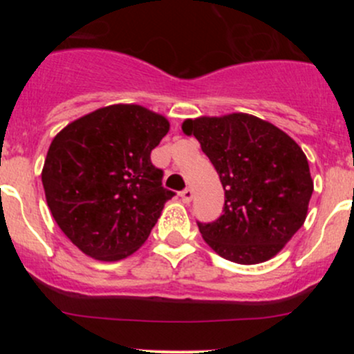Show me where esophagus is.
Masks as SVG:
<instances>
[{
    "mask_svg": "<svg viewBox=\"0 0 354 354\" xmlns=\"http://www.w3.org/2000/svg\"><path fill=\"white\" fill-rule=\"evenodd\" d=\"M180 196H181L183 203H189L191 200H193V189H189V188L183 189L180 193Z\"/></svg>",
    "mask_w": 354,
    "mask_h": 354,
    "instance_id": "34e87169",
    "label": "esophagus"
}]
</instances>
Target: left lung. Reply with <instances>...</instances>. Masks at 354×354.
Returning a JSON list of instances; mask_svg holds the SVG:
<instances>
[{"mask_svg": "<svg viewBox=\"0 0 354 354\" xmlns=\"http://www.w3.org/2000/svg\"><path fill=\"white\" fill-rule=\"evenodd\" d=\"M181 128L200 141L225 189L221 216L198 221L203 239L239 265L273 258L306 219L313 180L303 149L246 113L186 120Z\"/></svg>", "mask_w": 354, "mask_h": 354, "instance_id": "obj_1", "label": "left lung"}]
</instances>
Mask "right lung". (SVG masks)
<instances>
[{
	"label": "right lung",
	"mask_w": 354,
	"mask_h": 354,
	"mask_svg": "<svg viewBox=\"0 0 354 354\" xmlns=\"http://www.w3.org/2000/svg\"><path fill=\"white\" fill-rule=\"evenodd\" d=\"M169 131L165 116L111 104L73 121L51 141L41 181L58 226L84 254L118 261L148 239L165 203L151 151Z\"/></svg>",
	"instance_id": "obj_1"
}]
</instances>
